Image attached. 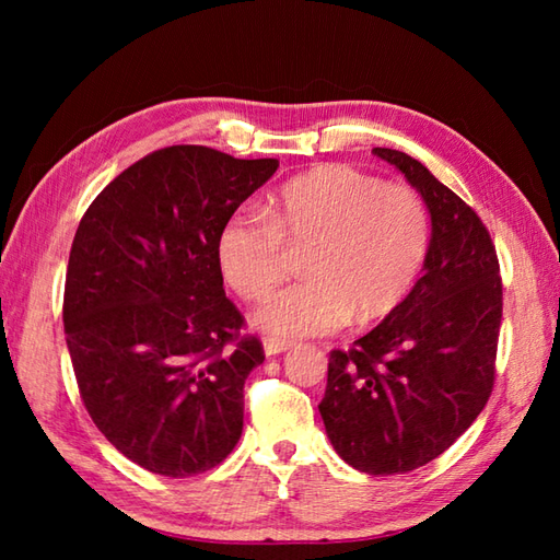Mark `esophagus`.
<instances>
[{
  "label": "esophagus",
  "mask_w": 560,
  "mask_h": 560,
  "mask_svg": "<svg viewBox=\"0 0 560 560\" xmlns=\"http://www.w3.org/2000/svg\"><path fill=\"white\" fill-rule=\"evenodd\" d=\"M261 347H265L267 355H277V353H283V351L293 349L295 343L289 341V339H281V337H265V341H261Z\"/></svg>",
  "instance_id": "obj_1"
}]
</instances>
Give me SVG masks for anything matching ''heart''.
<instances>
[{"label": "heart", "mask_w": 560, "mask_h": 560, "mask_svg": "<svg viewBox=\"0 0 560 560\" xmlns=\"http://www.w3.org/2000/svg\"><path fill=\"white\" fill-rule=\"evenodd\" d=\"M431 245L423 199L347 163L291 177L267 199L265 217L223 221L217 257L229 287L261 301L287 277L289 249H303L307 279L273 293L255 325L281 337H315L392 315L413 289Z\"/></svg>", "instance_id": "1"}]
</instances>
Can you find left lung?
<instances>
[{"mask_svg": "<svg viewBox=\"0 0 560 560\" xmlns=\"http://www.w3.org/2000/svg\"><path fill=\"white\" fill-rule=\"evenodd\" d=\"M373 153L425 201L431 245L423 277L397 311L349 351L329 353L319 413L343 462L389 477L443 455L489 401L503 283L477 211L407 153Z\"/></svg>", "mask_w": 560, "mask_h": 560, "instance_id": "obj_1", "label": "left lung"}]
</instances>
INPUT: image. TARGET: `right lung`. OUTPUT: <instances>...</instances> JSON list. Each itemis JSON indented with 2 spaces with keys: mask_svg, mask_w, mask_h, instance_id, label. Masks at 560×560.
<instances>
[{
  "mask_svg": "<svg viewBox=\"0 0 560 560\" xmlns=\"http://www.w3.org/2000/svg\"><path fill=\"white\" fill-rule=\"evenodd\" d=\"M277 168L209 147L159 149L79 223L62 307L79 395L98 431L153 474L209 471L241 440L243 387L265 349L241 337L217 237Z\"/></svg>",
  "mask_w": 560,
  "mask_h": 560,
  "instance_id": "obj_1",
  "label": "right lung"
}]
</instances>
